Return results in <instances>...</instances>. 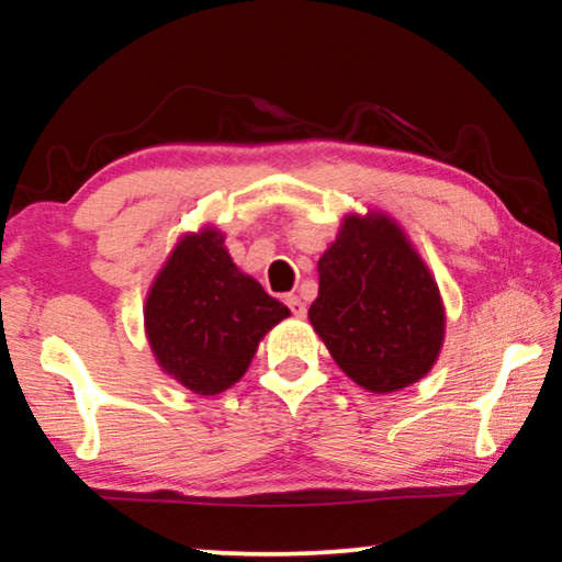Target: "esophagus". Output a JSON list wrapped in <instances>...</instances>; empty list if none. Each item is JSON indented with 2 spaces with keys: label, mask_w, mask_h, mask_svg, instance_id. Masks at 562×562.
<instances>
[{
  "label": "esophagus",
  "mask_w": 562,
  "mask_h": 562,
  "mask_svg": "<svg viewBox=\"0 0 562 562\" xmlns=\"http://www.w3.org/2000/svg\"><path fill=\"white\" fill-rule=\"evenodd\" d=\"M284 302H288V307L292 310L294 317L307 315V307H304V302H302L300 294H288V297H284Z\"/></svg>",
  "instance_id": "34e87169"
}]
</instances>
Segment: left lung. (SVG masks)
Segmentation results:
<instances>
[{
  "label": "left lung",
  "instance_id": "left-lung-1",
  "mask_svg": "<svg viewBox=\"0 0 562 562\" xmlns=\"http://www.w3.org/2000/svg\"><path fill=\"white\" fill-rule=\"evenodd\" d=\"M317 270L310 322L341 372L376 394L429 374L443 345L441 294L392 217L347 215Z\"/></svg>",
  "mask_w": 562,
  "mask_h": 562
}]
</instances>
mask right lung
Returning <instances> with one entry per match:
<instances>
[{
	"label": "right lung",
	"instance_id": "obj_1",
	"mask_svg": "<svg viewBox=\"0 0 562 562\" xmlns=\"http://www.w3.org/2000/svg\"><path fill=\"white\" fill-rule=\"evenodd\" d=\"M215 227L180 237L148 292L144 319L156 361L193 394L240 379L265 331L290 317L258 280L237 270Z\"/></svg>",
	"mask_w": 562,
	"mask_h": 562
}]
</instances>
